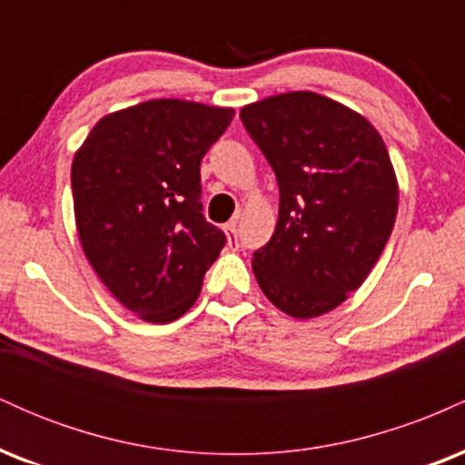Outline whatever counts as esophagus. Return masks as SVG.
<instances>
[{"mask_svg":"<svg viewBox=\"0 0 465 465\" xmlns=\"http://www.w3.org/2000/svg\"><path fill=\"white\" fill-rule=\"evenodd\" d=\"M238 223L236 221H232V223H227L225 225V233H227V242H229V247H238Z\"/></svg>","mask_w":465,"mask_h":465,"instance_id":"esophagus-1","label":"esophagus"}]
</instances>
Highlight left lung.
I'll list each match as a JSON object with an SVG mask.
<instances>
[{
  "label": "left lung",
  "instance_id": "obj_1",
  "mask_svg": "<svg viewBox=\"0 0 465 465\" xmlns=\"http://www.w3.org/2000/svg\"><path fill=\"white\" fill-rule=\"evenodd\" d=\"M275 170L280 216L251 260L269 302L295 319L334 311L381 258L398 214V179L370 120L314 92L240 111Z\"/></svg>",
  "mask_w": 465,
  "mask_h": 465
}]
</instances>
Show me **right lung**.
I'll use <instances>...</instances> for the list:
<instances>
[{
	"instance_id": "right-lung-1",
	"label": "right lung",
	"mask_w": 465,
	"mask_h": 465,
	"mask_svg": "<svg viewBox=\"0 0 465 465\" xmlns=\"http://www.w3.org/2000/svg\"><path fill=\"white\" fill-rule=\"evenodd\" d=\"M229 106L159 98L104 115L74 154L80 244L111 295L148 323L194 306L225 233L201 214V159Z\"/></svg>"
}]
</instances>
